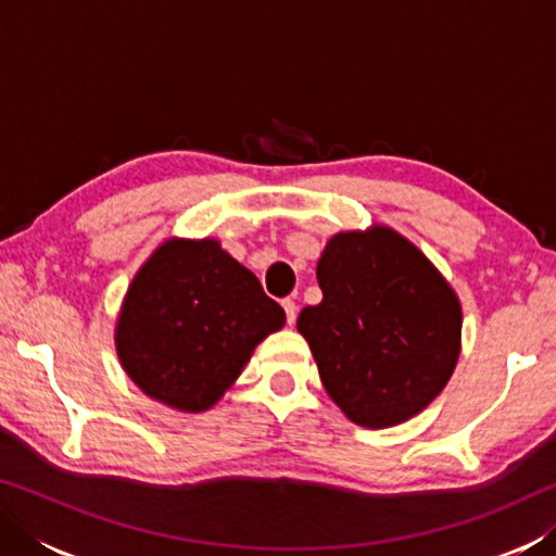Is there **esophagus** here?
Masks as SVG:
<instances>
[{
    "mask_svg": "<svg viewBox=\"0 0 556 556\" xmlns=\"http://www.w3.org/2000/svg\"><path fill=\"white\" fill-rule=\"evenodd\" d=\"M281 306H285L287 324L294 326V321H296V301L294 299H285V301H281Z\"/></svg>",
    "mask_w": 556,
    "mask_h": 556,
    "instance_id": "1",
    "label": "esophagus"
}]
</instances>
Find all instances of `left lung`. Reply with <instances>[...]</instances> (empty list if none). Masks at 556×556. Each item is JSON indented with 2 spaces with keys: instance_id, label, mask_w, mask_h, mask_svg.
Listing matches in <instances>:
<instances>
[{
  "instance_id": "obj_1",
  "label": "left lung",
  "mask_w": 556,
  "mask_h": 556,
  "mask_svg": "<svg viewBox=\"0 0 556 556\" xmlns=\"http://www.w3.org/2000/svg\"><path fill=\"white\" fill-rule=\"evenodd\" d=\"M321 304L296 328L321 382L357 427L388 429L446 388L460 355V301L417 244L388 225L336 232L316 265Z\"/></svg>"
}]
</instances>
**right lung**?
Here are the masks:
<instances>
[{
  "label": "right lung",
  "instance_id": "add662e5",
  "mask_svg": "<svg viewBox=\"0 0 556 556\" xmlns=\"http://www.w3.org/2000/svg\"><path fill=\"white\" fill-rule=\"evenodd\" d=\"M285 321V308L218 240L168 238L127 287L115 348L147 397L199 414L230 390Z\"/></svg>",
  "mask_w": 556,
  "mask_h": 556
}]
</instances>
